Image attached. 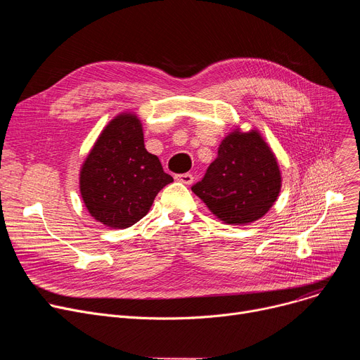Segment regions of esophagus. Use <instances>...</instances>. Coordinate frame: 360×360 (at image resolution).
Segmentation results:
<instances>
[{
    "label": "esophagus",
    "mask_w": 360,
    "mask_h": 360,
    "mask_svg": "<svg viewBox=\"0 0 360 360\" xmlns=\"http://www.w3.org/2000/svg\"><path fill=\"white\" fill-rule=\"evenodd\" d=\"M175 179H176L178 182L185 184V185H191L193 181H194V176H193L191 174H182V175H176Z\"/></svg>",
    "instance_id": "obj_1"
}]
</instances>
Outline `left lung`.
Here are the masks:
<instances>
[{"label":"left lung","mask_w":360,"mask_h":360,"mask_svg":"<svg viewBox=\"0 0 360 360\" xmlns=\"http://www.w3.org/2000/svg\"><path fill=\"white\" fill-rule=\"evenodd\" d=\"M281 174L270 146L257 129L226 136L217 158L191 190L226 224L261 219L276 202Z\"/></svg>","instance_id":"1"}]
</instances>
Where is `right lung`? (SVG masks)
Returning <instances> with one entry per match:
<instances>
[{
	"label": "right lung",
	"mask_w": 360,
	"mask_h": 360,
	"mask_svg": "<svg viewBox=\"0 0 360 360\" xmlns=\"http://www.w3.org/2000/svg\"><path fill=\"white\" fill-rule=\"evenodd\" d=\"M174 178L144 147L136 113L122 112L101 132L80 170V194L90 216L112 229L129 228L150 210Z\"/></svg>",
	"instance_id": "right-lung-1"
}]
</instances>
